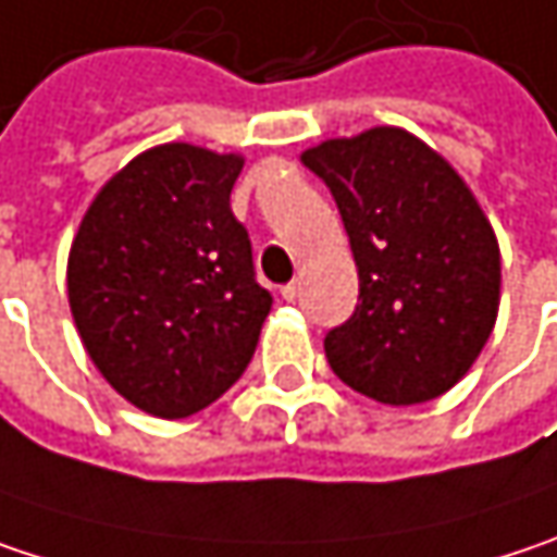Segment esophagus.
<instances>
[{
	"instance_id": "34e87169",
	"label": "esophagus",
	"mask_w": 557,
	"mask_h": 557,
	"mask_svg": "<svg viewBox=\"0 0 557 557\" xmlns=\"http://www.w3.org/2000/svg\"><path fill=\"white\" fill-rule=\"evenodd\" d=\"M282 298L298 300L300 298V282H292V285H285V288H282Z\"/></svg>"
}]
</instances>
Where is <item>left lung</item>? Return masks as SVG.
<instances>
[{
  "mask_svg": "<svg viewBox=\"0 0 557 557\" xmlns=\"http://www.w3.org/2000/svg\"><path fill=\"white\" fill-rule=\"evenodd\" d=\"M333 193L358 265V307L323 342L351 389L437 399L482 355L500 304V250L479 199L431 145L374 126L300 154Z\"/></svg>",
  "mask_w": 557,
  "mask_h": 557,
  "instance_id": "left-lung-1",
  "label": "left lung"
}]
</instances>
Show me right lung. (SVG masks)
I'll return each instance as SVG.
<instances>
[{
  "label": "right lung",
  "mask_w": 557,
  "mask_h": 557,
  "mask_svg": "<svg viewBox=\"0 0 557 557\" xmlns=\"http://www.w3.org/2000/svg\"><path fill=\"white\" fill-rule=\"evenodd\" d=\"M240 154L168 141L100 186L69 250V307L100 377L136 409L186 418L247 371L272 295L231 212Z\"/></svg>",
  "instance_id": "obj_1"
}]
</instances>
